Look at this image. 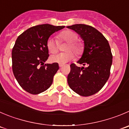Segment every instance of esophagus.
Masks as SVG:
<instances>
[{
  "instance_id": "1",
  "label": "esophagus",
  "mask_w": 129,
  "mask_h": 129,
  "mask_svg": "<svg viewBox=\"0 0 129 129\" xmlns=\"http://www.w3.org/2000/svg\"><path fill=\"white\" fill-rule=\"evenodd\" d=\"M64 66V64H59V67H60V68H61V67H62Z\"/></svg>"
}]
</instances>
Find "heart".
<instances>
[{
  "label": "heart",
  "instance_id": "obj_1",
  "mask_svg": "<svg viewBox=\"0 0 129 129\" xmlns=\"http://www.w3.org/2000/svg\"><path fill=\"white\" fill-rule=\"evenodd\" d=\"M58 39L60 42H65L68 43L65 48L66 52H62L57 54L52 55L51 57V61L52 62L59 64H64L68 62L74 57L73 51L76 56H79L84 52V45L79 42H77L78 39V35L75 32L71 30H65L60 33L58 35ZM59 42L55 38L50 37L47 40V47L51 53L54 54L57 52L59 49Z\"/></svg>",
  "mask_w": 129,
  "mask_h": 129
}]
</instances>
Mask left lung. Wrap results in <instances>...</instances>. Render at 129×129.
I'll use <instances>...</instances> for the list:
<instances>
[{"mask_svg":"<svg viewBox=\"0 0 129 129\" xmlns=\"http://www.w3.org/2000/svg\"><path fill=\"white\" fill-rule=\"evenodd\" d=\"M67 28L80 35L84 43L83 54L77 61L84 67L71 64L68 85L82 96L92 95L102 89L110 77L113 59L110 46L103 35L91 26L76 24Z\"/></svg>","mask_w":129,"mask_h":129,"instance_id":"1","label":"left lung"}]
</instances>
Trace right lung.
I'll list each match as a JSON object with an SVG mask.
<instances>
[{"mask_svg":"<svg viewBox=\"0 0 129 129\" xmlns=\"http://www.w3.org/2000/svg\"><path fill=\"white\" fill-rule=\"evenodd\" d=\"M64 27L37 25L22 33L16 40L12 51L13 72L19 85L28 92L40 94L52 85L59 64H44L49 56L47 42L52 34Z\"/></svg>","mask_w":129,"mask_h":129,"instance_id":"1","label":"right lung"}]
</instances>
